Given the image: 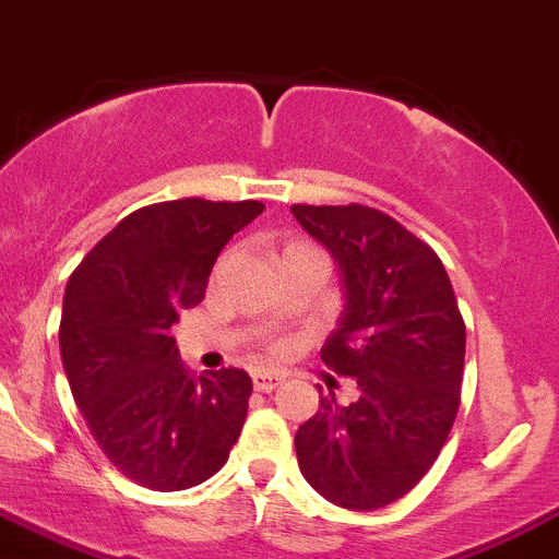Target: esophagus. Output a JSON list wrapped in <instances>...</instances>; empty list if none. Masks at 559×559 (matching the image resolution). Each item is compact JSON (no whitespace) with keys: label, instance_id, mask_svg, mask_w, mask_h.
<instances>
[{"label":"esophagus","instance_id":"1","mask_svg":"<svg viewBox=\"0 0 559 559\" xmlns=\"http://www.w3.org/2000/svg\"><path fill=\"white\" fill-rule=\"evenodd\" d=\"M282 382H285V377H282L280 371H255L252 373V384H255L258 393H272V390H277Z\"/></svg>","mask_w":559,"mask_h":559}]
</instances>
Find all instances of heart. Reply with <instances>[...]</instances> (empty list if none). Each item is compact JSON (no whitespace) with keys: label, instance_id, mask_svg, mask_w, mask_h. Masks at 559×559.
I'll return each instance as SVG.
<instances>
[{"label":"heart","instance_id":"heart-1","mask_svg":"<svg viewBox=\"0 0 559 559\" xmlns=\"http://www.w3.org/2000/svg\"><path fill=\"white\" fill-rule=\"evenodd\" d=\"M309 245H301V241H290V245L285 247V250H282V255H285V252H293V250H307Z\"/></svg>","mask_w":559,"mask_h":559}]
</instances>
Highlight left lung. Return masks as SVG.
I'll list each match as a JSON object with an SVG mask.
<instances>
[{
  "mask_svg": "<svg viewBox=\"0 0 559 559\" xmlns=\"http://www.w3.org/2000/svg\"><path fill=\"white\" fill-rule=\"evenodd\" d=\"M290 210L342 269L347 304L320 358L358 384L347 406L320 393L318 414L296 433L298 465L331 503L382 509L428 474L450 436L463 314L433 247L390 215L364 204Z\"/></svg>",
  "mask_w": 559,
  "mask_h": 559,
  "instance_id": "obj_1",
  "label": "left lung"
}]
</instances>
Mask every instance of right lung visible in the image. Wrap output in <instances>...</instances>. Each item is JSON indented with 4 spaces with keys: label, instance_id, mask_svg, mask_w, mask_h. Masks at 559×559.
Masks as SVG:
<instances>
[{
    "label": "right lung",
    "instance_id": "1",
    "mask_svg": "<svg viewBox=\"0 0 559 559\" xmlns=\"http://www.w3.org/2000/svg\"><path fill=\"white\" fill-rule=\"evenodd\" d=\"M261 201L177 199L118 223L67 282L61 360L109 463L142 487L188 490L237 444L252 379L180 364L169 328L204 298L210 272Z\"/></svg>",
    "mask_w": 559,
    "mask_h": 559
}]
</instances>
